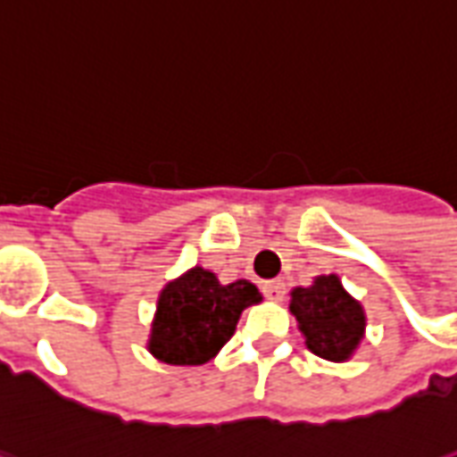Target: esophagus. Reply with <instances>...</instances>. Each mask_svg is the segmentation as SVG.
Wrapping results in <instances>:
<instances>
[{"label":"esophagus","mask_w":457,"mask_h":457,"mask_svg":"<svg viewBox=\"0 0 457 457\" xmlns=\"http://www.w3.org/2000/svg\"><path fill=\"white\" fill-rule=\"evenodd\" d=\"M262 292H264V296H270V299H282L284 279H270V282H264L262 284Z\"/></svg>","instance_id":"34e87169"}]
</instances>
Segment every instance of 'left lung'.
I'll list each match as a JSON object with an SVG mask.
<instances>
[{
	"instance_id": "1",
	"label": "left lung",
	"mask_w": 457,
	"mask_h": 457,
	"mask_svg": "<svg viewBox=\"0 0 457 457\" xmlns=\"http://www.w3.org/2000/svg\"><path fill=\"white\" fill-rule=\"evenodd\" d=\"M306 337V346L321 359L344 361L359 346L366 327L361 304L351 299L337 274L317 277L312 287H296L289 302Z\"/></svg>"
}]
</instances>
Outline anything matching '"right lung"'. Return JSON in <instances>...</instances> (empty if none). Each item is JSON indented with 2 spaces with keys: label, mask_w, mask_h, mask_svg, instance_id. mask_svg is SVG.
Wrapping results in <instances>:
<instances>
[{
  "label": "right lung",
  "mask_w": 457,
  "mask_h": 457,
  "mask_svg": "<svg viewBox=\"0 0 457 457\" xmlns=\"http://www.w3.org/2000/svg\"><path fill=\"white\" fill-rule=\"evenodd\" d=\"M260 299L247 279L220 284L215 274L195 267L162 289L148 349L175 366L210 361L235 334L239 314Z\"/></svg>",
  "instance_id": "add662e5"
}]
</instances>
